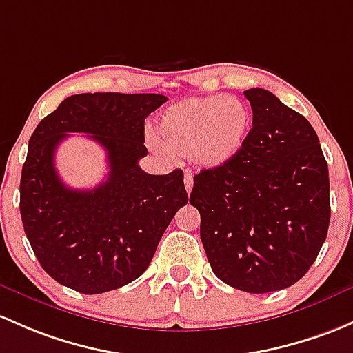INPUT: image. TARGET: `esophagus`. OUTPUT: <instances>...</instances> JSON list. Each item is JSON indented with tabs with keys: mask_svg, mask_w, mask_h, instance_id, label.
Returning <instances> with one entry per match:
<instances>
[{
	"mask_svg": "<svg viewBox=\"0 0 353 353\" xmlns=\"http://www.w3.org/2000/svg\"><path fill=\"white\" fill-rule=\"evenodd\" d=\"M192 184H194V181H192V176L191 174H186V177H184V186H186V192L188 194H191L192 191Z\"/></svg>",
	"mask_w": 353,
	"mask_h": 353,
	"instance_id": "obj_1",
	"label": "esophagus"
}]
</instances>
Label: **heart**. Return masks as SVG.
Returning a JSON list of instances; mask_svg holds the SVG:
<instances>
[{
	"label": "heart",
	"mask_w": 353,
	"mask_h": 353,
	"mask_svg": "<svg viewBox=\"0 0 353 353\" xmlns=\"http://www.w3.org/2000/svg\"><path fill=\"white\" fill-rule=\"evenodd\" d=\"M252 121L250 106L240 98H188L159 118V142L174 157H191L203 169H218L243 150Z\"/></svg>",
	"instance_id": "1"
}]
</instances>
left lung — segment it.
<instances>
[{
	"mask_svg": "<svg viewBox=\"0 0 353 353\" xmlns=\"http://www.w3.org/2000/svg\"><path fill=\"white\" fill-rule=\"evenodd\" d=\"M254 121L243 150L194 176L189 203L214 276L262 294L298 283L330 225V179L310 121L267 89L243 91Z\"/></svg>",
	"mask_w": 353,
	"mask_h": 353,
	"instance_id": "8db88e82",
	"label": "left lung"
}]
</instances>
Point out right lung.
I'll return each mask as SVG.
<instances>
[{"label":"right lung","instance_id":"1","mask_svg":"<svg viewBox=\"0 0 353 353\" xmlns=\"http://www.w3.org/2000/svg\"><path fill=\"white\" fill-rule=\"evenodd\" d=\"M165 101L162 94H74L30 137L21 221L40 265L59 284L99 294L135 281L188 203L183 170L152 176L139 165L147 155L145 118ZM69 132H89L107 150L110 172L94 190H70L54 170V150Z\"/></svg>","mask_w":353,"mask_h":353}]
</instances>
